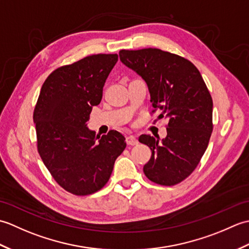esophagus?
Returning a JSON list of instances; mask_svg holds the SVG:
<instances>
[{
	"instance_id": "1",
	"label": "esophagus",
	"mask_w": 249,
	"mask_h": 249,
	"mask_svg": "<svg viewBox=\"0 0 249 249\" xmlns=\"http://www.w3.org/2000/svg\"><path fill=\"white\" fill-rule=\"evenodd\" d=\"M126 143H127L128 145H137L139 143V142H138V139H137L136 137L128 136V137H126Z\"/></svg>"
}]
</instances>
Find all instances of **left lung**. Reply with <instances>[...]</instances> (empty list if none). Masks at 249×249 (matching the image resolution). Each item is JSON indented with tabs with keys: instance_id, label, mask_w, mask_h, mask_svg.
<instances>
[{
	"instance_id": "obj_1",
	"label": "left lung",
	"mask_w": 249,
	"mask_h": 249,
	"mask_svg": "<svg viewBox=\"0 0 249 249\" xmlns=\"http://www.w3.org/2000/svg\"><path fill=\"white\" fill-rule=\"evenodd\" d=\"M120 60L146 82L154 110L167 118V137L141 135L151 149L143 167L150 181L172 186L197 168L213 130V100L198 68L187 59L156 48L121 50Z\"/></svg>"
}]
</instances>
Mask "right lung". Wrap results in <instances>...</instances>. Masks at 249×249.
Wrapping results in <instances>:
<instances>
[{"mask_svg":"<svg viewBox=\"0 0 249 249\" xmlns=\"http://www.w3.org/2000/svg\"><path fill=\"white\" fill-rule=\"evenodd\" d=\"M118 57L93 54L56 68L37 99L33 114L37 151L55 182L72 195L87 196L102 189L126 147L119 131L110 130L99 138L87 127Z\"/></svg>","mask_w":249,"mask_h":249,"instance_id":"obj_1","label":"right lung"}]
</instances>
